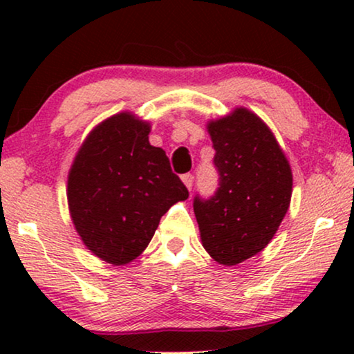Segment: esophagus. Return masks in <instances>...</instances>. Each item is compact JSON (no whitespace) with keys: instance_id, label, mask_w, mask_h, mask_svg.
<instances>
[{"instance_id":"1","label":"esophagus","mask_w":354,"mask_h":354,"mask_svg":"<svg viewBox=\"0 0 354 354\" xmlns=\"http://www.w3.org/2000/svg\"><path fill=\"white\" fill-rule=\"evenodd\" d=\"M182 182L185 183V187L188 188V190H192L193 182H195V177H193L192 174H183V176H182Z\"/></svg>"}]
</instances>
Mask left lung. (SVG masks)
<instances>
[{
    "mask_svg": "<svg viewBox=\"0 0 354 354\" xmlns=\"http://www.w3.org/2000/svg\"><path fill=\"white\" fill-rule=\"evenodd\" d=\"M219 188L195 196L201 243L211 258L235 266L263 251L292 200L293 176L282 148L258 115L236 108L207 122Z\"/></svg>",
    "mask_w": 354,
    "mask_h": 354,
    "instance_id": "1",
    "label": "left lung"
}]
</instances>
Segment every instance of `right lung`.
Segmentation results:
<instances>
[{
	"instance_id": "obj_1",
	"label": "right lung",
	"mask_w": 354,
	"mask_h": 354,
	"mask_svg": "<svg viewBox=\"0 0 354 354\" xmlns=\"http://www.w3.org/2000/svg\"><path fill=\"white\" fill-rule=\"evenodd\" d=\"M149 124L119 113L96 125L67 178L72 222L84 245L113 266L138 258L169 207L188 198Z\"/></svg>"
}]
</instances>
